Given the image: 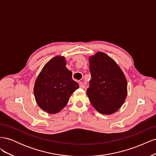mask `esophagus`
Returning a JSON list of instances; mask_svg holds the SVG:
<instances>
[{"label": "esophagus", "mask_w": 156, "mask_h": 156, "mask_svg": "<svg viewBox=\"0 0 156 156\" xmlns=\"http://www.w3.org/2000/svg\"><path fill=\"white\" fill-rule=\"evenodd\" d=\"M79 87L81 88H83V89H84L85 88V85H84V84L82 82H80L79 83Z\"/></svg>", "instance_id": "obj_1"}]
</instances>
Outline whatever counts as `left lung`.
Wrapping results in <instances>:
<instances>
[{
  "label": "left lung",
  "instance_id": "obj_1",
  "mask_svg": "<svg viewBox=\"0 0 156 156\" xmlns=\"http://www.w3.org/2000/svg\"><path fill=\"white\" fill-rule=\"evenodd\" d=\"M91 74L87 94L96 111L111 115L121 107L127 96V81L117 64L99 52L89 59Z\"/></svg>",
  "mask_w": 156,
  "mask_h": 156
}]
</instances>
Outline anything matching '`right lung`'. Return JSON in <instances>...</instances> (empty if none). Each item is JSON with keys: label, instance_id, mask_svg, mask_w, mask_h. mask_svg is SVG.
<instances>
[{"label": "right lung", "instance_id": "add662e5", "mask_svg": "<svg viewBox=\"0 0 156 156\" xmlns=\"http://www.w3.org/2000/svg\"><path fill=\"white\" fill-rule=\"evenodd\" d=\"M63 56H55L42 69L35 82L34 93L39 107L55 114L66 105L73 92L79 88L72 73L66 67Z\"/></svg>", "mask_w": 156, "mask_h": 156}]
</instances>
